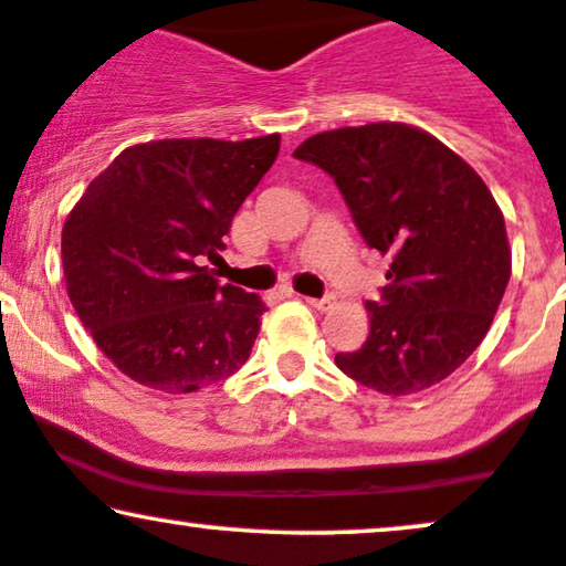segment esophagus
I'll use <instances>...</instances> for the list:
<instances>
[{"label":"esophagus","instance_id":"obj_1","mask_svg":"<svg viewBox=\"0 0 566 566\" xmlns=\"http://www.w3.org/2000/svg\"><path fill=\"white\" fill-rule=\"evenodd\" d=\"M306 304L310 306H315V310H319V312H327V310H333V306H336V298L333 296H323V298H304Z\"/></svg>","mask_w":566,"mask_h":566}]
</instances>
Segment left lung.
I'll list each match as a JSON object with an SVG mask.
<instances>
[{
    "label": "left lung",
    "mask_w": 566,
    "mask_h": 566,
    "mask_svg": "<svg viewBox=\"0 0 566 566\" xmlns=\"http://www.w3.org/2000/svg\"><path fill=\"white\" fill-rule=\"evenodd\" d=\"M296 159L336 180L369 249L390 256L369 336L336 354L348 378L386 396L436 386L485 338L509 275L504 214L483 178L428 130L367 123L317 134Z\"/></svg>",
    "instance_id": "1"
}]
</instances>
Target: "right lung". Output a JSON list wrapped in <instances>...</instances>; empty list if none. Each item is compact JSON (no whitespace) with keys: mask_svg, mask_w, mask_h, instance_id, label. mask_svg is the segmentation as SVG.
I'll list each match as a JSON object with an SVG mask.
<instances>
[{"mask_svg":"<svg viewBox=\"0 0 566 566\" xmlns=\"http://www.w3.org/2000/svg\"><path fill=\"white\" fill-rule=\"evenodd\" d=\"M281 136L165 138L123 149L62 226V270L83 327L130 380L193 394L249 359L264 302L220 285L243 199L275 163Z\"/></svg>","mask_w":566,"mask_h":566,"instance_id":"right-lung-1","label":"right lung"}]
</instances>
